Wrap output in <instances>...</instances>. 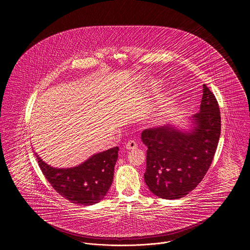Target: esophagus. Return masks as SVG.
Listing matches in <instances>:
<instances>
[{"label": "esophagus", "instance_id": "1", "mask_svg": "<svg viewBox=\"0 0 250 250\" xmlns=\"http://www.w3.org/2000/svg\"><path fill=\"white\" fill-rule=\"evenodd\" d=\"M125 147H126V149H135V148H137V142L133 139H130L126 142Z\"/></svg>", "mask_w": 250, "mask_h": 250}]
</instances>
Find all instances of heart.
Wrapping results in <instances>:
<instances>
[{"mask_svg":"<svg viewBox=\"0 0 250 250\" xmlns=\"http://www.w3.org/2000/svg\"><path fill=\"white\" fill-rule=\"evenodd\" d=\"M166 112H167L166 111V104H161V105L158 106L157 109L154 110V112L151 114L149 119L153 123H159L165 117Z\"/></svg>","mask_w":250,"mask_h":250,"instance_id":"obj_1","label":"heart"}]
</instances>
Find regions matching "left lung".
I'll return each mask as SVG.
<instances>
[{
  "label": "left lung",
  "instance_id": "1",
  "mask_svg": "<svg viewBox=\"0 0 250 250\" xmlns=\"http://www.w3.org/2000/svg\"><path fill=\"white\" fill-rule=\"evenodd\" d=\"M194 127L182 131L172 125L147 128L141 140L147 146L145 180L159 198L180 199L203 180L215 156L221 135V113L212 92L203 85Z\"/></svg>",
  "mask_w": 250,
  "mask_h": 250
}]
</instances>
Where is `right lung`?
<instances>
[{"label": "right lung", "instance_id": "obj_1", "mask_svg": "<svg viewBox=\"0 0 250 250\" xmlns=\"http://www.w3.org/2000/svg\"><path fill=\"white\" fill-rule=\"evenodd\" d=\"M119 147L94 154L82 164L66 169L53 168L37 156L39 165L53 189L71 203L89 206L108 193L114 179Z\"/></svg>", "mask_w": 250, "mask_h": 250}]
</instances>
